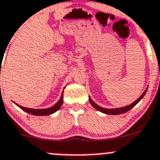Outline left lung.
<instances>
[{"instance_id":"obj_1","label":"left lung","mask_w":160,"mask_h":160,"mask_svg":"<svg viewBox=\"0 0 160 160\" xmlns=\"http://www.w3.org/2000/svg\"><path fill=\"white\" fill-rule=\"evenodd\" d=\"M148 90V88H146V90H145L144 92L142 93V94L141 95V96L139 97V98H138V99L136 100L135 101H134L133 103H132V104H129V105H127V106H125V107H122V108H112V109H107V108H101V106L98 105V104H96V103L93 102V101H92V99L90 98V97H89V100H90V104H91V105L93 106V108H94L96 110L101 111V112L104 113V114H111V115H116V114H124V113L127 112V111H128L129 110H131L132 108H133L134 107H135V105H136L137 104H138V102H139L140 101H141L142 99L143 98V97L145 96V94H146V91H147Z\"/></svg>"}]
</instances>
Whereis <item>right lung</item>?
<instances>
[{
    "label": "right lung",
    "mask_w": 160,
    "mask_h": 160,
    "mask_svg": "<svg viewBox=\"0 0 160 160\" xmlns=\"http://www.w3.org/2000/svg\"><path fill=\"white\" fill-rule=\"evenodd\" d=\"M65 89V88H64ZM64 89L62 90V94H61L60 98L59 100L58 101V102L56 103V104H54L53 106L52 107L48 108H42V109H34V108H25V107H22V106L19 105L17 103H14L18 107L20 108L21 109H22L23 111H25V112L28 113V114H33V115H37V116H43V115H49V114H53L55 113L56 111H57L60 108V107L62 106V102H63V91Z\"/></svg>",
    "instance_id": "right-lung-1"
}]
</instances>
